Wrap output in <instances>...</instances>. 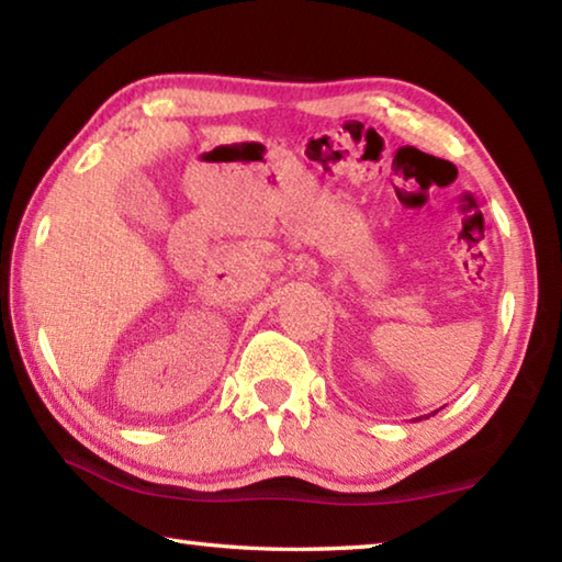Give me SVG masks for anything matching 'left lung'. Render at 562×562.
<instances>
[{
	"instance_id": "obj_1",
	"label": "left lung",
	"mask_w": 562,
	"mask_h": 562,
	"mask_svg": "<svg viewBox=\"0 0 562 562\" xmlns=\"http://www.w3.org/2000/svg\"><path fill=\"white\" fill-rule=\"evenodd\" d=\"M435 415V413H432ZM425 417H430V415H425ZM415 420H423V417H415Z\"/></svg>"
}]
</instances>
